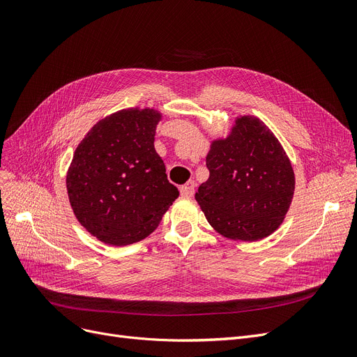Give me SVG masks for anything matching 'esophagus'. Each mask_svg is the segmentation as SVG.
<instances>
[{"label": "esophagus", "mask_w": 357, "mask_h": 357, "mask_svg": "<svg viewBox=\"0 0 357 357\" xmlns=\"http://www.w3.org/2000/svg\"><path fill=\"white\" fill-rule=\"evenodd\" d=\"M180 195L183 197H192L195 195V183L188 181L185 184L180 185Z\"/></svg>", "instance_id": "obj_1"}]
</instances>
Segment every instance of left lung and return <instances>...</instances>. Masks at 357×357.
<instances>
[{
    "label": "left lung",
    "mask_w": 357,
    "mask_h": 357,
    "mask_svg": "<svg viewBox=\"0 0 357 357\" xmlns=\"http://www.w3.org/2000/svg\"><path fill=\"white\" fill-rule=\"evenodd\" d=\"M209 178L195 195L209 225L225 238L254 243L283 222L295 173L279 139L252 114H240L227 137L211 141Z\"/></svg>",
    "instance_id": "8db88e82"
}]
</instances>
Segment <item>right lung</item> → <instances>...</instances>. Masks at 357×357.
<instances>
[{
	"instance_id": "1",
	"label": "right lung",
	"mask_w": 357,
	"mask_h": 357,
	"mask_svg": "<svg viewBox=\"0 0 357 357\" xmlns=\"http://www.w3.org/2000/svg\"><path fill=\"white\" fill-rule=\"evenodd\" d=\"M160 110L132 107L98 121L78 144L66 190L78 222L109 245L138 243L178 197L157 154Z\"/></svg>"
}]
</instances>
